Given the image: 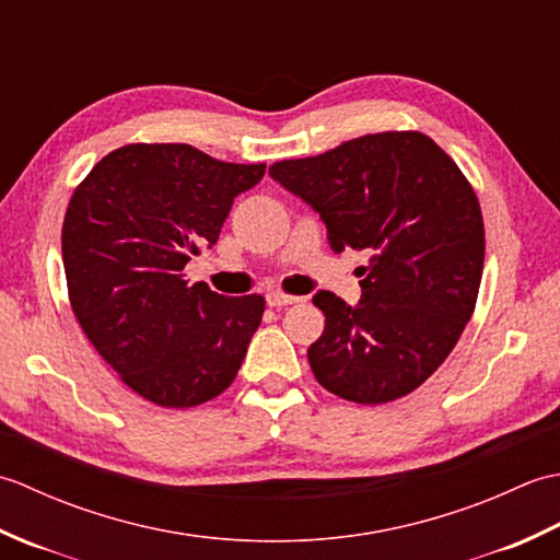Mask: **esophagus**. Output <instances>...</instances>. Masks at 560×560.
Wrapping results in <instances>:
<instances>
[{
	"mask_svg": "<svg viewBox=\"0 0 560 560\" xmlns=\"http://www.w3.org/2000/svg\"><path fill=\"white\" fill-rule=\"evenodd\" d=\"M303 299L301 295H291V293H283V291H271L267 293V303L271 307H283V305H291V303H301Z\"/></svg>",
	"mask_w": 560,
	"mask_h": 560,
	"instance_id": "1",
	"label": "esophagus"
}]
</instances>
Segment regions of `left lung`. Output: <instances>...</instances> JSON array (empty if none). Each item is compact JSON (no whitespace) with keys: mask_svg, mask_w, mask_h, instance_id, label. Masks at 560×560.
Returning <instances> with one entry per match:
<instances>
[{"mask_svg":"<svg viewBox=\"0 0 560 560\" xmlns=\"http://www.w3.org/2000/svg\"><path fill=\"white\" fill-rule=\"evenodd\" d=\"M327 223L329 245L365 249L361 303H313L325 331L307 349L317 383L355 404L421 387L455 349L477 305L483 219L474 187L435 141L407 129L269 165Z\"/></svg>","mask_w":560,"mask_h":560,"instance_id":"obj_1","label":"left lung"}]
</instances>
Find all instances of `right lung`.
Masks as SVG:
<instances>
[{"label": "right lung", "instance_id": "1", "mask_svg": "<svg viewBox=\"0 0 560 560\" xmlns=\"http://www.w3.org/2000/svg\"><path fill=\"white\" fill-rule=\"evenodd\" d=\"M265 163H225L189 144H127L77 185L62 223L71 311L122 383L151 404L187 409L229 387L265 299L185 281L219 241L233 199Z\"/></svg>", "mask_w": 560, "mask_h": 560}]
</instances>
